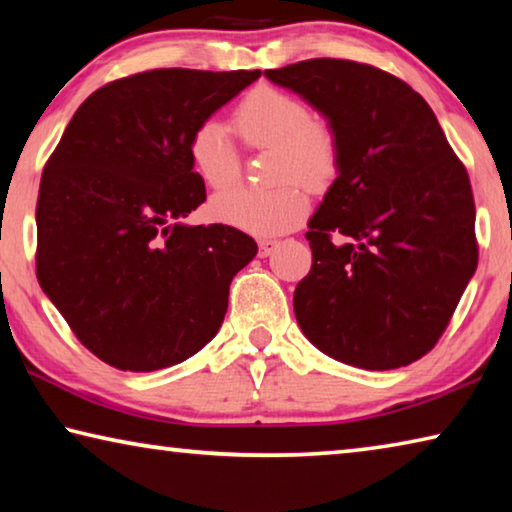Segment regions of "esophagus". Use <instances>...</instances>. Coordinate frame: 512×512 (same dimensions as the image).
Returning a JSON list of instances; mask_svg holds the SVG:
<instances>
[{
  "label": "esophagus",
  "instance_id": "obj_1",
  "mask_svg": "<svg viewBox=\"0 0 512 512\" xmlns=\"http://www.w3.org/2000/svg\"><path fill=\"white\" fill-rule=\"evenodd\" d=\"M277 246H280V241H277V239H262V241H259V257L273 255Z\"/></svg>",
  "mask_w": 512,
  "mask_h": 512
}]
</instances>
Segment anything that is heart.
Listing matches in <instances>:
<instances>
[{
	"label": "heart",
	"mask_w": 512,
	"mask_h": 512,
	"mask_svg": "<svg viewBox=\"0 0 512 512\" xmlns=\"http://www.w3.org/2000/svg\"><path fill=\"white\" fill-rule=\"evenodd\" d=\"M244 140L257 149L275 151V180H296L307 189H323L336 176L339 144L325 121L311 117L309 108L291 94L259 85L250 90L235 112ZM189 160L203 183L221 189L235 183L239 158L232 137L219 119H205L189 137ZM296 183L271 192L232 187L210 203L216 221L257 237L291 230L307 212V198Z\"/></svg>",
	"instance_id": "1"
}]
</instances>
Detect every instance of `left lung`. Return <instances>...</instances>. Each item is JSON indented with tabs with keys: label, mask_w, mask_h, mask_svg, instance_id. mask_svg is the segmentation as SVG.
Returning a JSON list of instances; mask_svg holds the SVG:
<instances>
[{
	"label": "left lung",
	"mask_w": 512,
	"mask_h": 512,
	"mask_svg": "<svg viewBox=\"0 0 512 512\" xmlns=\"http://www.w3.org/2000/svg\"><path fill=\"white\" fill-rule=\"evenodd\" d=\"M325 117L336 178L309 219L314 255L293 293L302 334L363 370L427 354L476 271L474 198L436 115L377 67L314 58L264 69Z\"/></svg>",
	"instance_id": "8db88e82"
}]
</instances>
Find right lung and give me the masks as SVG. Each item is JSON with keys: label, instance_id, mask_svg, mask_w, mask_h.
<instances>
[{"label": "right lung", "instance_id": "1", "mask_svg": "<svg viewBox=\"0 0 512 512\" xmlns=\"http://www.w3.org/2000/svg\"><path fill=\"white\" fill-rule=\"evenodd\" d=\"M259 76L151 69L103 85L42 171L38 282L110 366H176L219 332L257 244L232 225L185 223L205 201L189 137Z\"/></svg>", "mask_w": 512, "mask_h": 512}]
</instances>
